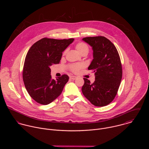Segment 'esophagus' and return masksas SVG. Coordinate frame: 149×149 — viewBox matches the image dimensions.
I'll return each mask as SVG.
<instances>
[{
    "instance_id": "obj_1",
    "label": "esophagus",
    "mask_w": 149,
    "mask_h": 149,
    "mask_svg": "<svg viewBox=\"0 0 149 149\" xmlns=\"http://www.w3.org/2000/svg\"><path fill=\"white\" fill-rule=\"evenodd\" d=\"M70 79H72V80H75V79H77V77H76V76H72L70 77Z\"/></svg>"
}]
</instances>
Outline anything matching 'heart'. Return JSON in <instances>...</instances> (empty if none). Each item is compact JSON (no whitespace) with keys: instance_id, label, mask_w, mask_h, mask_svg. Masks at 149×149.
<instances>
[{"instance_id":"1","label":"heart","mask_w":149,"mask_h":149,"mask_svg":"<svg viewBox=\"0 0 149 149\" xmlns=\"http://www.w3.org/2000/svg\"><path fill=\"white\" fill-rule=\"evenodd\" d=\"M75 48L76 50L81 54H87V53L89 52V48L87 45L84 42L77 43L76 46ZM66 50H64L63 55L65 56L66 53ZM84 68V65L83 64H73L69 66V69L71 72L74 73H77L79 72V70Z\"/></svg>"}]
</instances>
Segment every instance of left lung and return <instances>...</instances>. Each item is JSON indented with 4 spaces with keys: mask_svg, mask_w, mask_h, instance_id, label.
I'll return each instance as SVG.
<instances>
[{
    "mask_svg": "<svg viewBox=\"0 0 149 149\" xmlns=\"http://www.w3.org/2000/svg\"><path fill=\"white\" fill-rule=\"evenodd\" d=\"M83 41L92 47L93 59L88 69L93 70V83L84 78L82 92L94 106L104 107L115 97L122 78V66L115 45L103 36L85 37Z\"/></svg>",
    "mask_w": 149,
    "mask_h": 149,
    "instance_id": "8db88e82",
    "label": "left lung"
}]
</instances>
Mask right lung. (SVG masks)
Segmentation results:
<instances>
[{
    "mask_svg": "<svg viewBox=\"0 0 149 149\" xmlns=\"http://www.w3.org/2000/svg\"><path fill=\"white\" fill-rule=\"evenodd\" d=\"M73 40L43 38L29 50L23 68V80L28 93L38 103L49 104L62 93L69 76L63 74L52 79L50 68L60 63L63 52Z\"/></svg>",
    "mask_w": 149,
    "mask_h": 149,
    "instance_id": "obj_1",
    "label": "right lung"
}]
</instances>
